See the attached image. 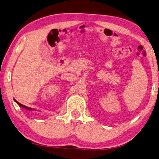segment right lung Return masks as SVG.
Masks as SVG:
<instances>
[{"instance_id":"add662e5","label":"right lung","mask_w":159,"mask_h":159,"mask_svg":"<svg viewBox=\"0 0 159 159\" xmlns=\"http://www.w3.org/2000/svg\"><path fill=\"white\" fill-rule=\"evenodd\" d=\"M14 101H15V102H16L18 105H19L20 107H22V108H25V109H27V110H32V108H28V107H27V106H24V105H22V104H21V103H20L19 102H18V101H17L15 99H14Z\"/></svg>"}]
</instances>
